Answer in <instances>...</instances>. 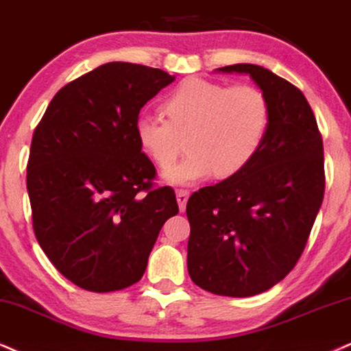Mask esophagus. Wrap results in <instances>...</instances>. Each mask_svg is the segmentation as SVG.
Here are the masks:
<instances>
[{
  "label": "esophagus",
  "instance_id": "esophagus-1",
  "mask_svg": "<svg viewBox=\"0 0 351 351\" xmlns=\"http://www.w3.org/2000/svg\"><path fill=\"white\" fill-rule=\"evenodd\" d=\"M189 195H190V193L187 192V190H177V192H176L177 203H179V210L180 211H185V205H187Z\"/></svg>",
  "mask_w": 351,
  "mask_h": 351
}]
</instances>
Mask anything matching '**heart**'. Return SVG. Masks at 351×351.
<instances>
[{
	"instance_id": "heart-1",
	"label": "heart",
	"mask_w": 351,
	"mask_h": 351,
	"mask_svg": "<svg viewBox=\"0 0 351 351\" xmlns=\"http://www.w3.org/2000/svg\"><path fill=\"white\" fill-rule=\"evenodd\" d=\"M167 119L141 114L135 132L151 161L167 169L183 147L189 154L164 172L171 185H193L216 174L226 179L255 158L267 135L270 109L254 86H228L189 77L164 101Z\"/></svg>"
}]
</instances>
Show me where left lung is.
Instances as JSON below:
<instances>
[{"instance_id": "obj_1", "label": "left lung", "mask_w": 351, "mask_h": 351, "mask_svg": "<svg viewBox=\"0 0 351 351\" xmlns=\"http://www.w3.org/2000/svg\"><path fill=\"white\" fill-rule=\"evenodd\" d=\"M247 75L267 97V135L255 158L187 203L190 278L221 296L261 295L287 276L306 247L322 205L324 146L304 94L267 68L215 70Z\"/></svg>"}]
</instances>
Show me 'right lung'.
I'll return each mask as SVG.
<instances>
[{
    "label": "right lung",
    "instance_id": "add662e5",
    "mask_svg": "<svg viewBox=\"0 0 351 351\" xmlns=\"http://www.w3.org/2000/svg\"><path fill=\"white\" fill-rule=\"evenodd\" d=\"M174 80L158 68L106 63L60 89L34 132V232L80 288L107 293L140 281L162 224L179 213L174 190L151 189L156 169L135 132L141 107Z\"/></svg>",
    "mask_w": 351,
    "mask_h": 351
}]
</instances>
